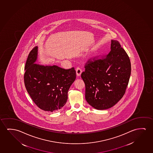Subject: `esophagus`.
Returning <instances> with one entry per match:
<instances>
[{"mask_svg":"<svg viewBox=\"0 0 153 153\" xmlns=\"http://www.w3.org/2000/svg\"><path fill=\"white\" fill-rule=\"evenodd\" d=\"M76 71L77 75L78 76H79L81 75L82 72V68H81L80 67L78 66L76 68Z\"/></svg>","mask_w":153,"mask_h":153,"instance_id":"obj_1","label":"esophagus"}]
</instances>
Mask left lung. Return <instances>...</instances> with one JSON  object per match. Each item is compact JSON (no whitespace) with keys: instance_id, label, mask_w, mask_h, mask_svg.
<instances>
[{"instance_id":"left-lung-1","label":"left lung","mask_w":153,"mask_h":153,"mask_svg":"<svg viewBox=\"0 0 153 153\" xmlns=\"http://www.w3.org/2000/svg\"><path fill=\"white\" fill-rule=\"evenodd\" d=\"M111 48L105 57L89 59L81 74L86 100L98 110L109 108L122 99L131 76L130 59L120 42L111 40Z\"/></svg>"}]
</instances>
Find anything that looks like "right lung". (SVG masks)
Here are the masks:
<instances>
[{
    "label": "right lung",
    "instance_id": "add662e5",
    "mask_svg": "<svg viewBox=\"0 0 153 153\" xmlns=\"http://www.w3.org/2000/svg\"><path fill=\"white\" fill-rule=\"evenodd\" d=\"M38 47L29 53L25 67L24 83L27 91L39 108L55 111L64 106L68 91L76 77L74 67L69 69L35 64Z\"/></svg>",
    "mask_w": 153,
    "mask_h": 153
}]
</instances>
